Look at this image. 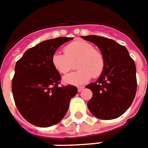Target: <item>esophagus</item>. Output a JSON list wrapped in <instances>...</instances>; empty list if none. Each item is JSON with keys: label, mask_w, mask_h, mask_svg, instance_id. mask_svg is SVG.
Instances as JSON below:
<instances>
[{"label": "esophagus", "mask_w": 148, "mask_h": 148, "mask_svg": "<svg viewBox=\"0 0 148 148\" xmlns=\"http://www.w3.org/2000/svg\"><path fill=\"white\" fill-rule=\"evenodd\" d=\"M83 89H84V87H78V92H81L82 91H83Z\"/></svg>", "instance_id": "obj_1"}]
</instances>
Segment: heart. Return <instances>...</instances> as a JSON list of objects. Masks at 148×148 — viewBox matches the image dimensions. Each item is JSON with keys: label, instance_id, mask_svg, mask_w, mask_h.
Wrapping results in <instances>:
<instances>
[{"label": "heart", "instance_id": "obj_1", "mask_svg": "<svg viewBox=\"0 0 148 148\" xmlns=\"http://www.w3.org/2000/svg\"><path fill=\"white\" fill-rule=\"evenodd\" d=\"M65 53L55 52L52 55V64L61 74H68L74 69L76 63L78 71L68 74L63 78L67 84L82 85L88 82L91 77H99L105 66V59L103 53L95 49L93 45L83 41L76 40L64 49Z\"/></svg>", "mask_w": 148, "mask_h": 148}]
</instances>
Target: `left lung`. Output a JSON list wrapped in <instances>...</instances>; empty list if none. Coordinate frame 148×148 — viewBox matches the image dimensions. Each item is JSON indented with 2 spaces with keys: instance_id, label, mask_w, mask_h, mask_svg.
<instances>
[{
  "instance_id": "1",
  "label": "left lung",
  "mask_w": 148,
  "mask_h": 148,
  "mask_svg": "<svg viewBox=\"0 0 148 148\" xmlns=\"http://www.w3.org/2000/svg\"><path fill=\"white\" fill-rule=\"evenodd\" d=\"M95 44L105 59L102 74L95 82L86 86L92 91L87 107L92 115L112 120L124 113L133 102L137 90L136 67L125 46L98 36H82Z\"/></svg>"
}]
</instances>
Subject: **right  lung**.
Listing matches in <instances>:
<instances>
[{
    "label": "right lung",
    "mask_w": 148,
    "mask_h": 148,
    "mask_svg": "<svg viewBox=\"0 0 148 148\" xmlns=\"http://www.w3.org/2000/svg\"><path fill=\"white\" fill-rule=\"evenodd\" d=\"M73 40L59 37L27 49L16 62L12 92L16 107L31 124L49 127L57 124L77 94L72 85L60 87L61 74L52 64V55L61 45Z\"/></svg>",
    "instance_id": "obj_1"
}]
</instances>
